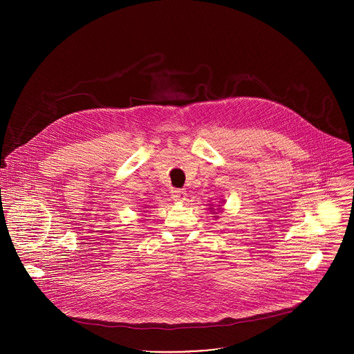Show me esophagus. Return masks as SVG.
I'll use <instances>...</instances> for the list:
<instances>
[{"mask_svg":"<svg viewBox=\"0 0 354 354\" xmlns=\"http://www.w3.org/2000/svg\"><path fill=\"white\" fill-rule=\"evenodd\" d=\"M172 198L175 201H183L186 198V192L180 190V189H175V190H172Z\"/></svg>","mask_w":354,"mask_h":354,"instance_id":"1","label":"esophagus"}]
</instances>
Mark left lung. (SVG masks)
<instances>
[{"instance_id": "obj_1", "label": "left lung", "mask_w": 354, "mask_h": 354, "mask_svg": "<svg viewBox=\"0 0 354 354\" xmlns=\"http://www.w3.org/2000/svg\"><path fill=\"white\" fill-rule=\"evenodd\" d=\"M210 206H213V205H210ZM210 210H213V212H214V209H213V207H210ZM217 210H221V209H217Z\"/></svg>"}]
</instances>
